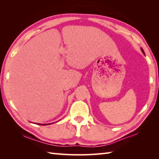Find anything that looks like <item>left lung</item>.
Returning <instances> with one entry per match:
<instances>
[{
	"label": "left lung",
	"instance_id": "obj_1",
	"mask_svg": "<svg viewBox=\"0 0 159 159\" xmlns=\"http://www.w3.org/2000/svg\"><path fill=\"white\" fill-rule=\"evenodd\" d=\"M141 51H142V52L144 54V55H145V52H144V51H143V48H141Z\"/></svg>",
	"mask_w": 159,
	"mask_h": 159
}]
</instances>
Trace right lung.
Masks as SVG:
<instances>
[{
	"mask_svg": "<svg viewBox=\"0 0 159 159\" xmlns=\"http://www.w3.org/2000/svg\"><path fill=\"white\" fill-rule=\"evenodd\" d=\"M48 124H40V125H48Z\"/></svg>",
	"mask_w": 159,
	"mask_h": 159,
	"instance_id": "right-lung-1",
	"label": "right lung"
}]
</instances>
